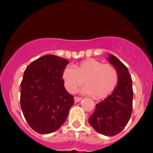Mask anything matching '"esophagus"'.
<instances>
[{
    "label": "esophagus",
    "instance_id": "obj_1",
    "mask_svg": "<svg viewBox=\"0 0 153 153\" xmlns=\"http://www.w3.org/2000/svg\"><path fill=\"white\" fill-rule=\"evenodd\" d=\"M80 100H82V98H81V97H74V101H75V102H79Z\"/></svg>",
    "mask_w": 153,
    "mask_h": 153
}]
</instances>
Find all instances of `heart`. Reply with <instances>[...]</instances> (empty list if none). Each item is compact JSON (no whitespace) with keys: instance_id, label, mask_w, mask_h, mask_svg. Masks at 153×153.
Instances as JSON below:
<instances>
[{"instance_id":"1","label":"heart","mask_w":153,"mask_h":153,"mask_svg":"<svg viewBox=\"0 0 153 153\" xmlns=\"http://www.w3.org/2000/svg\"><path fill=\"white\" fill-rule=\"evenodd\" d=\"M65 88L74 93L84 83L82 92L93 95L95 99L106 97L114 90L118 83L117 69L109 63H102L95 59H88L75 65L67 67L62 74Z\"/></svg>"}]
</instances>
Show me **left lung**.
<instances>
[{
    "instance_id": "left-lung-1",
    "label": "left lung",
    "mask_w": 153,
    "mask_h": 153,
    "mask_svg": "<svg viewBox=\"0 0 153 153\" xmlns=\"http://www.w3.org/2000/svg\"><path fill=\"white\" fill-rule=\"evenodd\" d=\"M108 60L117 69L118 83L111 95L96 105L89 123L99 133L113 136L120 133L130 119L133 90L132 78L127 67L112 54Z\"/></svg>"
}]
</instances>
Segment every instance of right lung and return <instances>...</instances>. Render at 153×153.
Masks as SVG:
<instances>
[{"label": "right lung", "instance_id": "right-lung-1", "mask_svg": "<svg viewBox=\"0 0 153 153\" xmlns=\"http://www.w3.org/2000/svg\"><path fill=\"white\" fill-rule=\"evenodd\" d=\"M69 62L45 55L26 68L21 83V106L30 126L40 134L57 130L74 105V97L64 87L62 74Z\"/></svg>", "mask_w": 153, "mask_h": 153}]
</instances>
